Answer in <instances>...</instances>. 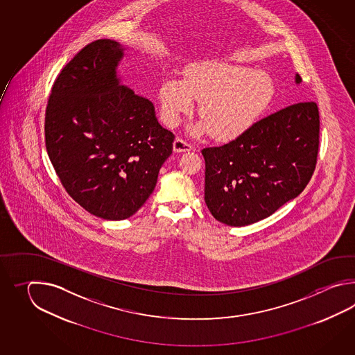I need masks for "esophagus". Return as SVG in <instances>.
Instances as JSON below:
<instances>
[{"label": "esophagus", "mask_w": 355, "mask_h": 355, "mask_svg": "<svg viewBox=\"0 0 355 355\" xmlns=\"http://www.w3.org/2000/svg\"><path fill=\"white\" fill-rule=\"evenodd\" d=\"M193 150V146L191 144H188L187 141H184L182 138H176L174 142V152H178V153H180V152H189Z\"/></svg>", "instance_id": "obj_1"}]
</instances>
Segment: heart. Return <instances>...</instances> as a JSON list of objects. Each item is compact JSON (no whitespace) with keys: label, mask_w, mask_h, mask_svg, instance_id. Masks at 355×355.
<instances>
[{"label":"heart","mask_w":355,"mask_h":355,"mask_svg":"<svg viewBox=\"0 0 355 355\" xmlns=\"http://www.w3.org/2000/svg\"><path fill=\"white\" fill-rule=\"evenodd\" d=\"M272 77L254 68L228 62H204L190 66L184 81L168 78L161 85L162 119L175 127L199 101L203 121L190 128L193 135L209 130L220 141L234 139L252 125L274 98Z\"/></svg>","instance_id":"heart-1"}]
</instances>
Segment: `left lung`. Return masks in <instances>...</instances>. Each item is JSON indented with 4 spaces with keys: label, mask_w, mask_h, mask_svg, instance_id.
Masks as SVG:
<instances>
[{
    "label": "left lung",
    "mask_w": 355,
    "mask_h": 355,
    "mask_svg": "<svg viewBox=\"0 0 355 355\" xmlns=\"http://www.w3.org/2000/svg\"><path fill=\"white\" fill-rule=\"evenodd\" d=\"M318 138L317 104L303 101L254 123L230 144L204 148V200L211 216L248 226L300 196L316 167Z\"/></svg>",
    "instance_id": "8db88e82"
}]
</instances>
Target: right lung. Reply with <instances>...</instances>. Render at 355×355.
I'll list each match as a JSON object with an SVG mask.
<instances>
[{"instance_id": "1", "label": "right lung", "mask_w": 355, "mask_h": 355, "mask_svg": "<svg viewBox=\"0 0 355 355\" xmlns=\"http://www.w3.org/2000/svg\"><path fill=\"white\" fill-rule=\"evenodd\" d=\"M124 48L98 39L60 71L46 110L48 156L69 196L109 220L133 216L156 187L175 136L148 98L119 83Z\"/></svg>"}]
</instances>
